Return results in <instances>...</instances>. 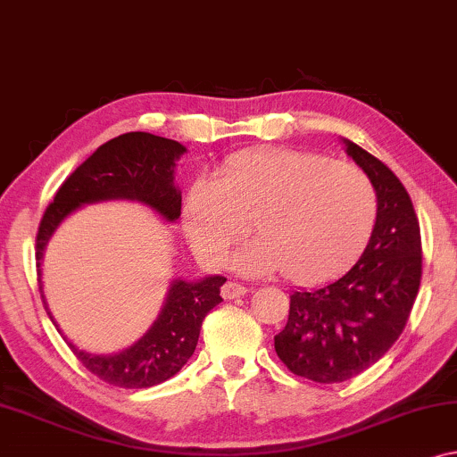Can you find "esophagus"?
I'll return each instance as SVG.
<instances>
[{
    "label": "esophagus",
    "instance_id": "obj_1",
    "mask_svg": "<svg viewBox=\"0 0 457 457\" xmlns=\"http://www.w3.org/2000/svg\"><path fill=\"white\" fill-rule=\"evenodd\" d=\"M246 294H248V289L244 287V285L236 283V281H228V283L221 287L223 299H236V297H242V295H246Z\"/></svg>",
    "mask_w": 457,
    "mask_h": 457
}]
</instances>
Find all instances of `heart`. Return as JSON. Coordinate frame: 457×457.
Instances as JSON below:
<instances>
[{"label":"heart","mask_w":457,"mask_h":457,"mask_svg":"<svg viewBox=\"0 0 457 457\" xmlns=\"http://www.w3.org/2000/svg\"><path fill=\"white\" fill-rule=\"evenodd\" d=\"M378 195L363 170L297 149H248L231 155L217 182L190 187L182 221L196 254L220 267L236 256L246 272H278L291 283L337 277L363 252L376 226Z\"/></svg>","instance_id":"heart-1"}]
</instances>
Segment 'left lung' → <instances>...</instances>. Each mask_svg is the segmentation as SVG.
Returning a JSON list of instances; mask_svg holds the SVG:
<instances>
[{
  "label": "left lung",
  "mask_w": 457,
  "mask_h": 457,
  "mask_svg": "<svg viewBox=\"0 0 457 457\" xmlns=\"http://www.w3.org/2000/svg\"><path fill=\"white\" fill-rule=\"evenodd\" d=\"M346 154L371 180L378 217L370 244L349 272L322 287L294 291L275 351L291 373L316 384L359 376L403 335L423 275L420 228L398 176L345 139Z\"/></svg>",
  "instance_id": "obj_1"
}]
</instances>
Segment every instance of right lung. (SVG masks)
Listing matches in <instances>:
<instances>
[{"mask_svg":"<svg viewBox=\"0 0 457 457\" xmlns=\"http://www.w3.org/2000/svg\"><path fill=\"white\" fill-rule=\"evenodd\" d=\"M185 152L187 147L179 141L141 131L119 135L100 145L59 187L40 220L37 234L38 275L40 258L53 231L67 215L87 203L111 199L139 201L166 221L179 220L182 195L174 187V166ZM223 283L226 277L220 275L205 277L196 283L176 278L152 328L137 343L114 355H92L78 349L53 320L43 295V285L40 297L53 324L87 371L111 386L135 390L162 384L182 370L196 349L203 320L217 303L223 302L220 295Z\"/></svg>","mask_w":457,"mask_h":457,"instance_id":"1","label":"right lung"}]
</instances>
